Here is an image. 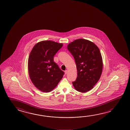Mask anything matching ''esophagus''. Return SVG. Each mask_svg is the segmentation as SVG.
<instances>
[{"instance_id": "1", "label": "esophagus", "mask_w": 130, "mask_h": 130, "mask_svg": "<svg viewBox=\"0 0 130 130\" xmlns=\"http://www.w3.org/2000/svg\"><path fill=\"white\" fill-rule=\"evenodd\" d=\"M65 74H67L68 73V70H67L65 71Z\"/></svg>"}]
</instances>
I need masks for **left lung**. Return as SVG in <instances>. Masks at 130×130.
Here are the masks:
<instances>
[{"instance_id": "left-lung-1", "label": "left lung", "mask_w": 130, "mask_h": 130, "mask_svg": "<svg viewBox=\"0 0 130 130\" xmlns=\"http://www.w3.org/2000/svg\"><path fill=\"white\" fill-rule=\"evenodd\" d=\"M73 55L77 66V76L73 82L75 89L84 93L90 90L100 78L103 61L100 51L93 42L78 39L67 46Z\"/></svg>"}]
</instances>
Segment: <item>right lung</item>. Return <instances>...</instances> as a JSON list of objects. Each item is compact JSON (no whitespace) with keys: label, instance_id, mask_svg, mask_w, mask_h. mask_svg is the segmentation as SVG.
Segmentation results:
<instances>
[{"label":"right lung","instance_id":"1","mask_svg":"<svg viewBox=\"0 0 130 130\" xmlns=\"http://www.w3.org/2000/svg\"><path fill=\"white\" fill-rule=\"evenodd\" d=\"M63 46L52 41H41L32 48L28 59V71L32 83L40 90L52 91L62 79L64 73L53 57Z\"/></svg>","mask_w":130,"mask_h":130}]
</instances>
